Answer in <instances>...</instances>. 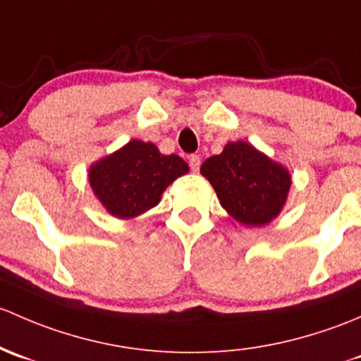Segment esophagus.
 I'll return each instance as SVG.
<instances>
[{
	"mask_svg": "<svg viewBox=\"0 0 361 361\" xmlns=\"http://www.w3.org/2000/svg\"><path fill=\"white\" fill-rule=\"evenodd\" d=\"M200 165H202V158L198 154H191L189 156V166H191L192 172H198Z\"/></svg>",
	"mask_w": 361,
	"mask_h": 361,
	"instance_id": "obj_1",
	"label": "esophagus"
}]
</instances>
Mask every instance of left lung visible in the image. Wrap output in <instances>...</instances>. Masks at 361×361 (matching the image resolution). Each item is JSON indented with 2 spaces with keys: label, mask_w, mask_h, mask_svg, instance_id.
<instances>
[{
  "label": "left lung",
  "mask_w": 361,
  "mask_h": 361,
  "mask_svg": "<svg viewBox=\"0 0 361 361\" xmlns=\"http://www.w3.org/2000/svg\"><path fill=\"white\" fill-rule=\"evenodd\" d=\"M217 192L222 208L243 226L269 224L287 202L290 172L267 158L252 144H226L221 154L210 156L200 169Z\"/></svg>",
  "instance_id": "left-lung-1"
}]
</instances>
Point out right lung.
I'll return each mask as SVG.
<instances>
[{"instance_id":"add662e5","label":"right lung","mask_w":361,"mask_h":361,"mask_svg":"<svg viewBox=\"0 0 361 361\" xmlns=\"http://www.w3.org/2000/svg\"><path fill=\"white\" fill-rule=\"evenodd\" d=\"M188 172L180 156L161 154L154 144L135 139L95 161L88 180L113 217L133 219L158 205L163 191Z\"/></svg>"}]
</instances>
